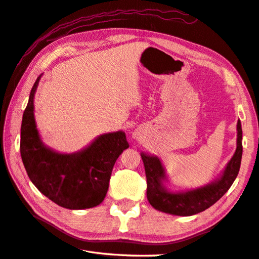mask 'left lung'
I'll use <instances>...</instances> for the list:
<instances>
[{"label":"left lung","mask_w":259,"mask_h":259,"mask_svg":"<svg viewBox=\"0 0 259 259\" xmlns=\"http://www.w3.org/2000/svg\"><path fill=\"white\" fill-rule=\"evenodd\" d=\"M237 149L227 164L224 171L213 182L204 187L190 190L171 191L165 183L168 181L165 168L155 155L140 153L147 179V199L155 209L164 213L190 216L198 214L214 205L227 192L240 170L242 157V129L241 122L237 124Z\"/></svg>","instance_id":"obj_1"}]
</instances>
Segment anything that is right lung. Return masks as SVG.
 Segmentation results:
<instances>
[{"instance_id":"add662e5","label":"right lung","mask_w":259,"mask_h":259,"mask_svg":"<svg viewBox=\"0 0 259 259\" xmlns=\"http://www.w3.org/2000/svg\"><path fill=\"white\" fill-rule=\"evenodd\" d=\"M31 88L22 115L20 154L27 175L41 194L61 207L92 208L104 200L117 157L129 147L123 131L98 136L86 148L71 154L55 152L41 142L34 115Z\"/></svg>"}]
</instances>
